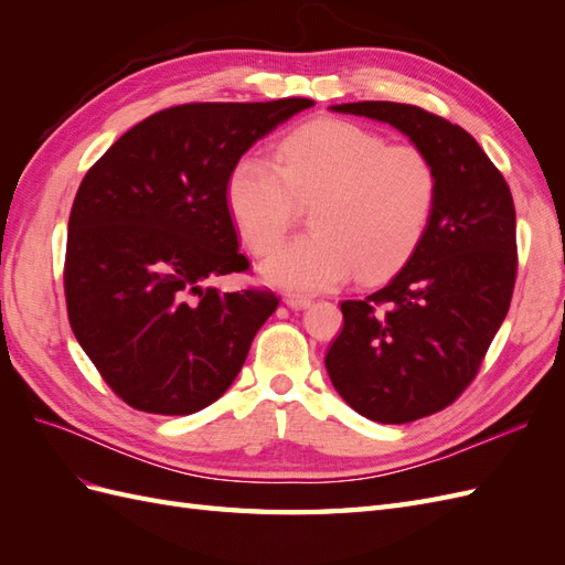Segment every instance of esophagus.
<instances>
[{"label":"esophagus","instance_id":"obj_1","mask_svg":"<svg viewBox=\"0 0 565 565\" xmlns=\"http://www.w3.org/2000/svg\"><path fill=\"white\" fill-rule=\"evenodd\" d=\"M285 303L289 309H306V306L311 303V297H303V295H285Z\"/></svg>","mask_w":565,"mask_h":565}]
</instances>
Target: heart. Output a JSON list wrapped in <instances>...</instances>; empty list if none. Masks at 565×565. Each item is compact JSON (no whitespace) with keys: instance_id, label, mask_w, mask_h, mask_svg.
<instances>
[{"instance_id":"heart-1","label":"heart","mask_w":565,"mask_h":565,"mask_svg":"<svg viewBox=\"0 0 565 565\" xmlns=\"http://www.w3.org/2000/svg\"><path fill=\"white\" fill-rule=\"evenodd\" d=\"M280 164L247 152L226 179V204L256 256L276 252L311 207L313 233L282 247L264 278L295 292H320L358 273L380 280L396 270L429 228L440 177L429 152L388 143L344 119H318L287 134Z\"/></svg>"}]
</instances>
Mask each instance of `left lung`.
Listing matches in <instances>:
<instances>
[{"mask_svg":"<svg viewBox=\"0 0 565 565\" xmlns=\"http://www.w3.org/2000/svg\"><path fill=\"white\" fill-rule=\"evenodd\" d=\"M403 131L440 177L429 228L407 264L363 299L341 301L344 328L324 355L358 415L405 424L459 398L507 318L516 282V210L500 169L461 127L417 106H332Z\"/></svg>","mask_w":565,"mask_h":565,"instance_id":"1","label":"left lung"}]
</instances>
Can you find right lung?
I'll use <instances>...</instances> for the list:
<instances>
[{
	"label": "right lung",
	"instance_id": "1",
	"mask_svg": "<svg viewBox=\"0 0 565 565\" xmlns=\"http://www.w3.org/2000/svg\"><path fill=\"white\" fill-rule=\"evenodd\" d=\"M311 98L183 104L131 127L84 174L67 221L65 303L84 353L127 405L193 415L226 393L278 309L243 273L226 204L235 160Z\"/></svg>",
	"mask_w": 565,
	"mask_h": 565
}]
</instances>
